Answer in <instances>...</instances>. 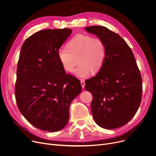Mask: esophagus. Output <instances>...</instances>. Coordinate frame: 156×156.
<instances>
[{"label":"esophagus","mask_w":156,"mask_h":156,"mask_svg":"<svg viewBox=\"0 0 156 156\" xmlns=\"http://www.w3.org/2000/svg\"><path fill=\"white\" fill-rule=\"evenodd\" d=\"M80 83H81V87H82V88H85V81L83 79L80 80Z\"/></svg>","instance_id":"1"}]
</instances>
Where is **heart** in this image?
<instances>
[{
    "mask_svg": "<svg viewBox=\"0 0 156 156\" xmlns=\"http://www.w3.org/2000/svg\"><path fill=\"white\" fill-rule=\"evenodd\" d=\"M68 48L61 47L58 57L64 69L73 73L78 59L79 65L75 70L80 78H87L92 72L99 71L102 67L106 56V47L104 41L92 35L77 34L67 44Z\"/></svg>",
    "mask_w": 156,
    "mask_h": 156,
    "instance_id": "heart-1",
    "label": "heart"
}]
</instances>
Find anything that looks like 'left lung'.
I'll return each instance as SVG.
<instances>
[{
	"mask_svg": "<svg viewBox=\"0 0 156 156\" xmlns=\"http://www.w3.org/2000/svg\"><path fill=\"white\" fill-rule=\"evenodd\" d=\"M85 30L101 38L106 47L102 68L85 81V88L93 97V118L103 128H119L132 119L140 106L142 94L140 71L133 52L118 34L102 26Z\"/></svg>",
	"mask_w": 156,
	"mask_h": 156,
	"instance_id": "1",
	"label": "left lung"
}]
</instances>
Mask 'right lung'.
Here are the masks:
<instances>
[{
    "instance_id": "add662e5",
    "label": "right lung",
    "mask_w": 156,
    "mask_h": 156,
    "mask_svg": "<svg viewBox=\"0 0 156 156\" xmlns=\"http://www.w3.org/2000/svg\"><path fill=\"white\" fill-rule=\"evenodd\" d=\"M72 30L39 31L23 43L15 85L16 104L35 127L47 132L62 129L69 120V108L81 92L80 81L67 75L58 51Z\"/></svg>"
}]
</instances>
